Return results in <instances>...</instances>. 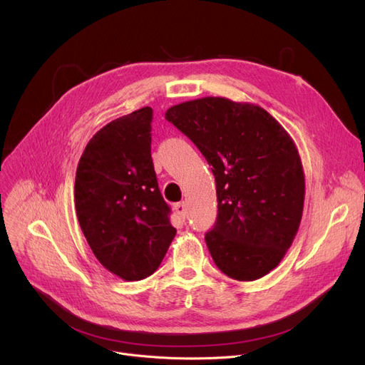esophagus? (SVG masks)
<instances>
[{"mask_svg": "<svg viewBox=\"0 0 365 365\" xmlns=\"http://www.w3.org/2000/svg\"><path fill=\"white\" fill-rule=\"evenodd\" d=\"M175 210H176V213L179 215V217H182V219L186 217V215H187V207H186L185 202L176 204V205H175Z\"/></svg>", "mask_w": 365, "mask_h": 365, "instance_id": "34e87169", "label": "esophagus"}]
</instances>
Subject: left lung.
Returning a JSON list of instances; mask_svg holds the SVG:
<instances>
[{
	"mask_svg": "<svg viewBox=\"0 0 365 365\" xmlns=\"http://www.w3.org/2000/svg\"><path fill=\"white\" fill-rule=\"evenodd\" d=\"M165 118L213 167L217 220L205 242L216 266L237 281L269 274L303 213V165L290 134L259 105L213 96L171 106Z\"/></svg>",
	"mask_w": 365,
	"mask_h": 365,
	"instance_id": "left-lung-1",
	"label": "left lung"
}]
</instances>
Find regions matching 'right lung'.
I'll list each match as a JSON object with an SVG mask.
<instances>
[{
	"label": "right lung",
	"mask_w": 365,
	"mask_h": 365,
	"mask_svg": "<svg viewBox=\"0 0 365 365\" xmlns=\"http://www.w3.org/2000/svg\"><path fill=\"white\" fill-rule=\"evenodd\" d=\"M150 121L146 106L102 127L75 175L81 231L96 259L124 281L155 272L176 235L153 170Z\"/></svg>",
	"instance_id": "1"
}]
</instances>
